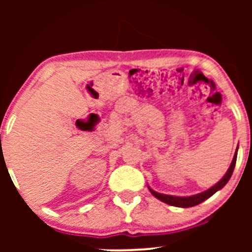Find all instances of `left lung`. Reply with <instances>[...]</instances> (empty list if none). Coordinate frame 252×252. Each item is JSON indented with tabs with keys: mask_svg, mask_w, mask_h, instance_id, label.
Returning a JSON list of instances; mask_svg holds the SVG:
<instances>
[{
	"mask_svg": "<svg viewBox=\"0 0 252 252\" xmlns=\"http://www.w3.org/2000/svg\"><path fill=\"white\" fill-rule=\"evenodd\" d=\"M237 150H238V148L236 149L235 156H233V160H232V162H231L230 167H228L226 174L222 176L221 180L219 182H217L215 186H212L211 189L205 190V192H201V193H199V194L190 195V196H175V195H168V194H161V193L155 192V190H153L150 187H148L150 193H152L155 198H158V200L166 202V204H168V205H172V206H176V207H192V206H195V205L201 204L202 201H205L206 199H209L210 196H212L213 194H215L217 190L221 189L222 187L227 184V181L230 180L231 175H232L233 169H235V166H236Z\"/></svg>",
	"mask_w": 252,
	"mask_h": 252,
	"instance_id": "8db88e82",
	"label": "left lung"
}]
</instances>
